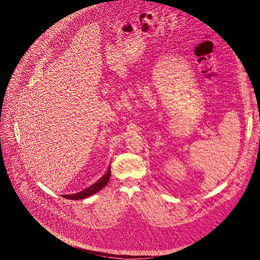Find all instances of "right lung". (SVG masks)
Wrapping results in <instances>:
<instances>
[{
    "instance_id": "right-lung-1",
    "label": "right lung",
    "mask_w": 260,
    "mask_h": 260,
    "mask_svg": "<svg viewBox=\"0 0 260 260\" xmlns=\"http://www.w3.org/2000/svg\"><path fill=\"white\" fill-rule=\"evenodd\" d=\"M110 177H111V167H109V169L105 174V176H103L99 181L94 183L92 186L85 188L84 190H82V191H80L78 193L67 194V196H62V197L64 199H68V200H82V199L88 198V197L96 193L97 191H99V190H101L103 187H105L108 184V182L110 180Z\"/></svg>"
}]
</instances>
